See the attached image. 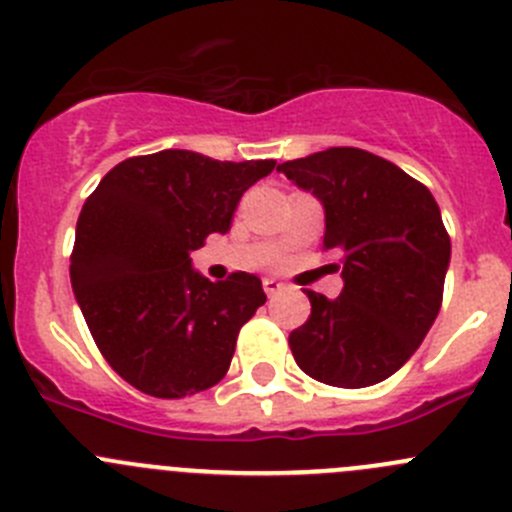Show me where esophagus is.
<instances>
[{
    "instance_id": "esophagus-1",
    "label": "esophagus",
    "mask_w": 512,
    "mask_h": 512,
    "mask_svg": "<svg viewBox=\"0 0 512 512\" xmlns=\"http://www.w3.org/2000/svg\"><path fill=\"white\" fill-rule=\"evenodd\" d=\"M262 288H265V293L272 298V295H278L280 290H283V283H280V280H275V278H265V280H262Z\"/></svg>"
}]
</instances>
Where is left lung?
<instances>
[{"instance_id":"1","label":"left lung","mask_w":512,"mask_h":512,"mask_svg":"<svg viewBox=\"0 0 512 512\" xmlns=\"http://www.w3.org/2000/svg\"><path fill=\"white\" fill-rule=\"evenodd\" d=\"M326 209L323 250L338 255L336 300L305 290L308 321L290 333L295 364L321 384L364 389L419 348L442 305L450 234L432 191L364 148L336 146L278 166Z\"/></svg>"}]
</instances>
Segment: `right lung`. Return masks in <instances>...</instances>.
Here are the masks:
<instances>
[{
    "label": "right lung",
    "instance_id": "add662e5",
    "mask_svg": "<svg viewBox=\"0 0 512 512\" xmlns=\"http://www.w3.org/2000/svg\"><path fill=\"white\" fill-rule=\"evenodd\" d=\"M275 161L159 151L113 166L85 199L70 283L95 346L121 379L156 399L219 384L237 333L267 300L260 278L212 283L191 252L227 232L242 194Z\"/></svg>",
    "mask_w": 512,
    "mask_h": 512
}]
</instances>
